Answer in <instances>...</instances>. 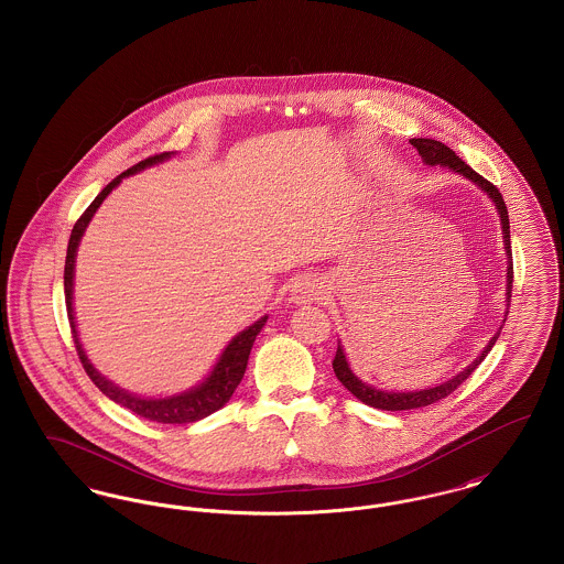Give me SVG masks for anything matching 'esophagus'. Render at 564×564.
<instances>
[{
  "instance_id": "obj_1",
  "label": "esophagus",
  "mask_w": 564,
  "mask_h": 564,
  "mask_svg": "<svg viewBox=\"0 0 564 564\" xmlns=\"http://www.w3.org/2000/svg\"><path fill=\"white\" fill-rule=\"evenodd\" d=\"M322 294L319 290V283L315 279H300L292 290V297L297 304H304V302H313L317 300V295Z\"/></svg>"
}]
</instances>
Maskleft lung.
<instances>
[{
	"instance_id": "1",
	"label": "left lung",
	"mask_w": 564,
	"mask_h": 564,
	"mask_svg": "<svg viewBox=\"0 0 564 564\" xmlns=\"http://www.w3.org/2000/svg\"><path fill=\"white\" fill-rule=\"evenodd\" d=\"M410 143L416 148V152L421 154L423 162H427L431 166H435V164L448 166L451 171H455L458 175H463V177L471 180L474 184H478V186L488 194V198L495 203V207H497V212H499V217H501L503 242H506V253H508V288H506L508 300H506V302H508V306H510L511 283H513L510 217H508V207H506V203H503L501 192L495 188L488 180H484L482 175H478L469 164H465V162L460 161L455 152H453L448 145H444L442 141L421 137V139H410ZM508 313H510V311H506V317H508ZM497 338H499V332L490 338V343H488V345L484 347L482 352L474 359V364H469L460 375L453 376L451 380H446V382H442V384H437V387H431V389H423V391L393 393V391H380V389H375V387L366 384L364 380H359L357 376L352 375V370H350L349 364H347V357H345V350H343L340 345H338L336 357H334V361H332V368H334V372H336V378L349 389L350 393H352L357 400H361V402L368 403V405H372V408H378V410H391V412H395V410H414V408H423V405H430V403L440 402V400L448 398V395L455 391L456 387L463 384V382L469 378V375L482 364L484 357L488 355V350L492 349V345L497 343Z\"/></svg>"
}]
</instances>
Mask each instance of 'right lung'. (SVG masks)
Segmentation results:
<instances>
[{"label": "right lung", "instance_id": "add662e5", "mask_svg": "<svg viewBox=\"0 0 564 564\" xmlns=\"http://www.w3.org/2000/svg\"><path fill=\"white\" fill-rule=\"evenodd\" d=\"M171 159V152H162L156 156H150L145 161L137 162L131 169H127L124 173H120L116 180H111L106 188L97 194V198L88 205V209L80 215V219L76 221L72 237H69V245H67V258H65V304H67V317H69V325H72V334H74V345L78 350L82 366L86 370V375L90 376V380L99 387V391L104 395H108L111 402L120 403L122 408L131 410L137 416H143L148 421L154 423H162V425H186V423H194L200 421L209 414H214L215 410H219L221 405H226L228 400L232 398L235 389L239 387V382L245 375L247 368V359L249 352L253 347L256 336L260 334V329L264 327V323L269 317H262L253 325H249L247 329H242L241 334H237L230 345L224 349L219 355L217 364H215L214 372L207 376L198 387L188 389L180 395L173 398H137L133 393L120 389L118 384H113L106 376L99 375L93 364L88 361L86 352L82 349L80 338L76 332V317H74V269H76V251L80 245L82 235L88 226V221L93 219L95 212L101 207V203L106 200L111 189L116 188L124 177L133 175L137 171H143L145 166L159 164V162Z\"/></svg>", "mask_w": 564, "mask_h": 564}]
</instances>
